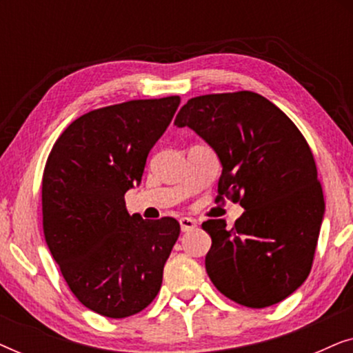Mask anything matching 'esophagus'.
<instances>
[{
  "mask_svg": "<svg viewBox=\"0 0 353 353\" xmlns=\"http://www.w3.org/2000/svg\"><path fill=\"white\" fill-rule=\"evenodd\" d=\"M180 226H181L183 233H186V231L196 230L197 221L194 219H190V216H183V219H180Z\"/></svg>",
  "mask_w": 353,
  "mask_h": 353,
  "instance_id": "obj_1",
  "label": "esophagus"
}]
</instances>
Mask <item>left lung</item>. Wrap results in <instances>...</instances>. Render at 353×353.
<instances>
[{"label": "left lung", "mask_w": 353, "mask_h": 353, "mask_svg": "<svg viewBox=\"0 0 353 353\" xmlns=\"http://www.w3.org/2000/svg\"><path fill=\"white\" fill-rule=\"evenodd\" d=\"M216 152V201L244 212L202 223L212 238L205 270L214 286L250 308L278 303L305 281L320 234L325 199L310 146L291 119L252 91L204 94L175 119Z\"/></svg>", "instance_id": "8db88e82"}]
</instances>
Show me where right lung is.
Masks as SVG:
<instances>
[{
	"mask_svg": "<svg viewBox=\"0 0 353 353\" xmlns=\"http://www.w3.org/2000/svg\"><path fill=\"white\" fill-rule=\"evenodd\" d=\"M178 105L180 96H168L91 110L62 132L48 156L46 244L74 296L103 316H132L161 291L180 223L130 215L125 192L141 183L148 154Z\"/></svg>",
	"mask_w": 353,
	"mask_h": 353,
	"instance_id": "add662e5",
	"label": "right lung"
}]
</instances>
